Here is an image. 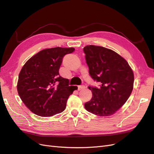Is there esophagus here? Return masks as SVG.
Masks as SVG:
<instances>
[{
    "mask_svg": "<svg viewBox=\"0 0 154 154\" xmlns=\"http://www.w3.org/2000/svg\"><path fill=\"white\" fill-rule=\"evenodd\" d=\"M85 88V86L83 85H79L78 86V91H80L81 89H82V88Z\"/></svg>",
    "mask_w": 154,
    "mask_h": 154,
    "instance_id": "esophagus-1",
    "label": "esophagus"
}]
</instances>
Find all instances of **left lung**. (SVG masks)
<instances>
[{"instance_id": "8db88e82", "label": "left lung", "mask_w": 154, "mask_h": 154, "mask_svg": "<svg viewBox=\"0 0 154 154\" xmlns=\"http://www.w3.org/2000/svg\"><path fill=\"white\" fill-rule=\"evenodd\" d=\"M91 77L101 83L89 86L92 92L85 109L99 116L114 114L131 94L134 73L126 60L112 50L101 46L87 45L83 48Z\"/></svg>"}]
</instances>
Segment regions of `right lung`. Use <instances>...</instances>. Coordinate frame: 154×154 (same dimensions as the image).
Returning <instances> with one entry per match:
<instances>
[{
	"mask_svg": "<svg viewBox=\"0 0 154 154\" xmlns=\"http://www.w3.org/2000/svg\"><path fill=\"white\" fill-rule=\"evenodd\" d=\"M74 50L59 47L42 50L23 66L17 91L32 112L49 117L66 109L68 97L78 87L69 86L67 79L59 75V69L64 56Z\"/></svg>",
	"mask_w": 154,
	"mask_h": 154,
	"instance_id": "1",
	"label": "right lung"
}]
</instances>
